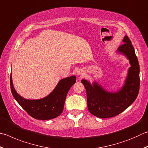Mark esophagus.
Returning a JSON list of instances; mask_svg holds the SVG:
<instances>
[{
  "label": "esophagus",
  "mask_w": 148,
  "mask_h": 148,
  "mask_svg": "<svg viewBox=\"0 0 148 148\" xmlns=\"http://www.w3.org/2000/svg\"><path fill=\"white\" fill-rule=\"evenodd\" d=\"M77 75H79V76H83V74H84L83 73V72L82 71H81V70H79V71H77Z\"/></svg>",
  "instance_id": "1"
}]
</instances>
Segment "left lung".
Segmentation results:
<instances>
[{"mask_svg": "<svg viewBox=\"0 0 148 148\" xmlns=\"http://www.w3.org/2000/svg\"><path fill=\"white\" fill-rule=\"evenodd\" d=\"M123 43L117 52L127 58L131 66L122 88L116 92L105 90L97 82L92 85L82 79L87 92L88 109L91 114L101 119L116 116L132 104L138 95L140 88V66L135 49L129 37H123Z\"/></svg>", "mask_w": 148, "mask_h": 148, "instance_id": "left-lung-1", "label": "left lung"}]
</instances>
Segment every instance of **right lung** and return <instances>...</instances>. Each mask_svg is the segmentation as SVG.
<instances>
[{
	"label": "right lung",
	"instance_id": "right-lung-1",
	"mask_svg": "<svg viewBox=\"0 0 148 148\" xmlns=\"http://www.w3.org/2000/svg\"><path fill=\"white\" fill-rule=\"evenodd\" d=\"M76 79L75 76L62 79L49 95L39 100H27L18 95L13 87L12 74L10 87L15 100L29 116L37 120H50L60 116L63 112L67 93L76 83Z\"/></svg>",
	"mask_w": 148,
	"mask_h": 148
}]
</instances>
